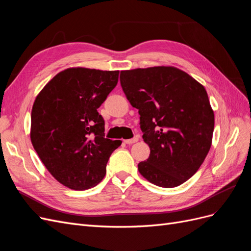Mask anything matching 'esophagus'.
I'll return each mask as SVG.
<instances>
[{"instance_id":"obj_1","label":"esophagus","mask_w":251,"mask_h":251,"mask_svg":"<svg viewBox=\"0 0 251 251\" xmlns=\"http://www.w3.org/2000/svg\"><path fill=\"white\" fill-rule=\"evenodd\" d=\"M137 141H138V137H134V138H132V139H126V140H125V142H126V144H133V143L137 142Z\"/></svg>"}]
</instances>
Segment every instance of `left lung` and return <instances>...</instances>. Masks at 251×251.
<instances>
[{
    "instance_id": "8db88e82",
    "label": "left lung",
    "mask_w": 251,
    "mask_h": 251,
    "mask_svg": "<svg viewBox=\"0 0 251 251\" xmlns=\"http://www.w3.org/2000/svg\"><path fill=\"white\" fill-rule=\"evenodd\" d=\"M120 83L138 109L151 153L138 171L151 183L176 187L193 177L211 147L215 115L206 90L175 67L120 72Z\"/></svg>"
}]
</instances>
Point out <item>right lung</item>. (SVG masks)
<instances>
[{"instance_id": "1", "label": "right lung", "mask_w": 251, "mask_h": 251, "mask_svg": "<svg viewBox=\"0 0 251 251\" xmlns=\"http://www.w3.org/2000/svg\"><path fill=\"white\" fill-rule=\"evenodd\" d=\"M119 71L68 68L36 96L31 111L32 146L49 173L74 191L96 186L120 140L104 138L97 109L118 82Z\"/></svg>"}]
</instances>
